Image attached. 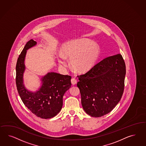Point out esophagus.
Instances as JSON below:
<instances>
[{"label": "esophagus", "mask_w": 146, "mask_h": 146, "mask_svg": "<svg viewBox=\"0 0 146 146\" xmlns=\"http://www.w3.org/2000/svg\"><path fill=\"white\" fill-rule=\"evenodd\" d=\"M71 83H72V84H73V85H74V84H76L77 81L74 78H72L71 79Z\"/></svg>", "instance_id": "esophagus-1"}]
</instances>
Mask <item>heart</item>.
Instances as JSON below:
<instances>
[{"mask_svg":"<svg viewBox=\"0 0 146 146\" xmlns=\"http://www.w3.org/2000/svg\"><path fill=\"white\" fill-rule=\"evenodd\" d=\"M62 53H58V60L63 67L66 66L65 58L70 59L72 68L76 72L84 73L90 70L100 56L98 44L86 39H76L62 44Z\"/></svg>","mask_w":146,"mask_h":146,"instance_id":"obj_1","label":"heart"}]
</instances>
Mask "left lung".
I'll use <instances>...</instances> for the list:
<instances>
[{
    "label": "left lung",
    "mask_w": 146,
    "mask_h": 146,
    "mask_svg": "<svg viewBox=\"0 0 146 146\" xmlns=\"http://www.w3.org/2000/svg\"><path fill=\"white\" fill-rule=\"evenodd\" d=\"M126 66L120 54L106 58L83 75L77 86L84 111L93 117L110 112L124 92Z\"/></svg>",
    "instance_id": "1"
}]
</instances>
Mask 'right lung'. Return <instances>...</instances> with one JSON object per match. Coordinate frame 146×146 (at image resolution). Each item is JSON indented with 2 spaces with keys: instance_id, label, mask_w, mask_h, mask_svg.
<instances>
[{
  "instance_id": "add662e5",
  "label": "right lung",
  "mask_w": 146,
  "mask_h": 146,
  "mask_svg": "<svg viewBox=\"0 0 146 146\" xmlns=\"http://www.w3.org/2000/svg\"><path fill=\"white\" fill-rule=\"evenodd\" d=\"M36 44L35 40H29L19 55L16 65V84L25 106L37 117L49 119L61 110L63 96L71 88V76L48 72L40 78L41 85L38 90L31 92L27 89L23 82V74L26 70L25 60L27 51Z\"/></svg>"
}]
</instances>
